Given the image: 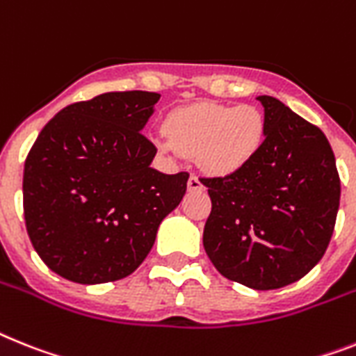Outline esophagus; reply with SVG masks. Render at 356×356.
<instances>
[{
    "mask_svg": "<svg viewBox=\"0 0 356 356\" xmlns=\"http://www.w3.org/2000/svg\"><path fill=\"white\" fill-rule=\"evenodd\" d=\"M204 188V184L201 183V179L197 177V175H190V179H188V190H202Z\"/></svg>",
    "mask_w": 356,
    "mask_h": 356,
    "instance_id": "obj_1",
    "label": "esophagus"
}]
</instances>
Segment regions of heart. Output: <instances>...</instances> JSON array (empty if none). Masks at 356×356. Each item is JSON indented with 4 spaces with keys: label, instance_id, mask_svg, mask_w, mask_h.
<instances>
[{
    "label": "heart",
    "instance_id": "heart-1",
    "mask_svg": "<svg viewBox=\"0 0 356 356\" xmlns=\"http://www.w3.org/2000/svg\"><path fill=\"white\" fill-rule=\"evenodd\" d=\"M266 137V118L253 104L199 103L166 119L155 145L170 154L195 155L206 172L228 175L255 159Z\"/></svg>",
    "mask_w": 356,
    "mask_h": 356
}]
</instances>
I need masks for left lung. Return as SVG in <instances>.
<instances>
[{"instance_id": "left-lung-1", "label": "left lung", "mask_w": 356, "mask_h": 356, "mask_svg": "<svg viewBox=\"0 0 356 356\" xmlns=\"http://www.w3.org/2000/svg\"><path fill=\"white\" fill-rule=\"evenodd\" d=\"M255 159L224 177H202L211 199L202 244L226 279L277 289L302 279L335 229L340 177L322 130L270 95Z\"/></svg>"}]
</instances>
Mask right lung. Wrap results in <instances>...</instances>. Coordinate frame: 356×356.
<instances>
[{
	"instance_id": "right-lung-1",
	"label": "right lung",
	"mask_w": 356,
	"mask_h": 356,
	"mask_svg": "<svg viewBox=\"0 0 356 356\" xmlns=\"http://www.w3.org/2000/svg\"><path fill=\"white\" fill-rule=\"evenodd\" d=\"M161 95L106 92L50 119L23 172L31 243L54 273L79 284L128 277L155 243L161 220L186 192L188 172L150 168L143 136Z\"/></svg>"
}]
</instances>
